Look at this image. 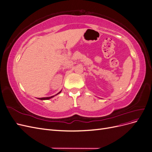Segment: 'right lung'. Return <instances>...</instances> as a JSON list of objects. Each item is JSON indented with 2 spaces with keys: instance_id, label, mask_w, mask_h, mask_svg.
Wrapping results in <instances>:
<instances>
[{
  "instance_id": "obj_1",
  "label": "right lung",
  "mask_w": 152,
  "mask_h": 152,
  "mask_svg": "<svg viewBox=\"0 0 152 152\" xmlns=\"http://www.w3.org/2000/svg\"><path fill=\"white\" fill-rule=\"evenodd\" d=\"M61 92V91H60V92H59V93H58V94H56V95H54V96H50V97H45V98H37V99H40V100H47V99H50V98H53V97H54L55 96H56L57 94H59Z\"/></svg>"
}]
</instances>
